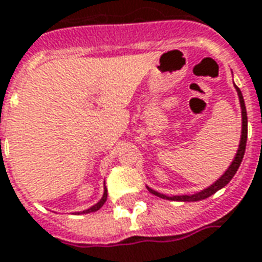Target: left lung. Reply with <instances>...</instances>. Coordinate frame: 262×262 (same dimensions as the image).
Segmentation results:
<instances>
[{
  "instance_id": "1",
  "label": "left lung",
  "mask_w": 262,
  "mask_h": 262,
  "mask_svg": "<svg viewBox=\"0 0 262 262\" xmlns=\"http://www.w3.org/2000/svg\"><path fill=\"white\" fill-rule=\"evenodd\" d=\"M235 86V85H234ZM235 91L238 93V99H239V106H241V118H243V129H241V139H239L238 150L235 153V157L231 162V164L228 166V169L224 171V174L221 176L219 180H215L213 184H210L208 187H206L204 190H201L199 193H194V194H184V195H166L159 193L156 190L150 188L147 186V190H149L151 194L157 195L160 199H166V200L171 201H200L207 199L210 195H213L215 191H219L220 188H223L224 186H227L228 183L231 182V179L234 177V174L237 173L239 164L243 162V157H244V153H246V144H247V125H248V120H247V111H246V103H244V98H243V93L239 91L238 88L235 86Z\"/></svg>"
}]
</instances>
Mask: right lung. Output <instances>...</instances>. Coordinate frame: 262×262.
<instances>
[{
	"instance_id": "add662e5",
	"label": "right lung",
	"mask_w": 262,
	"mask_h": 262,
	"mask_svg": "<svg viewBox=\"0 0 262 262\" xmlns=\"http://www.w3.org/2000/svg\"><path fill=\"white\" fill-rule=\"evenodd\" d=\"M106 199H107V188L105 187V190H103V195H102V199H100L96 204H93L92 207H89L88 210H83V211H79L78 214H88V213H93V211H98L103 204H105Z\"/></svg>"
}]
</instances>
